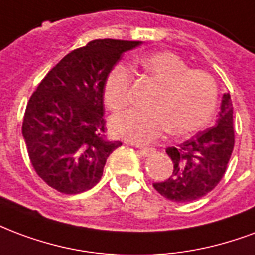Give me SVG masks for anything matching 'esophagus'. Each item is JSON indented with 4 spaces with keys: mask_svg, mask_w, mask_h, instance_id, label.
<instances>
[{
    "mask_svg": "<svg viewBox=\"0 0 255 255\" xmlns=\"http://www.w3.org/2000/svg\"><path fill=\"white\" fill-rule=\"evenodd\" d=\"M152 151H154L152 148H147V147H140V148H139V152H140V155L143 156H148Z\"/></svg>",
    "mask_w": 255,
    "mask_h": 255,
    "instance_id": "1",
    "label": "esophagus"
}]
</instances>
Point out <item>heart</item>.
<instances>
[{
	"label": "heart",
	"instance_id": "obj_1",
	"mask_svg": "<svg viewBox=\"0 0 255 255\" xmlns=\"http://www.w3.org/2000/svg\"><path fill=\"white\" fill-rule=\"evenodd\" d=\"M136 65L156 85L151 109L131 108L115 115L111 127L118 136L133 143H150L171 131L186 136L205 127L218 104V85L204 70H192L170 51H158L136 58ZM131 73L119 63L111 70L104 86V103L111 111L129 101Z\"/></svg>",
	"mask_w": 255,
	"mask_h": 255
}]
</instances>
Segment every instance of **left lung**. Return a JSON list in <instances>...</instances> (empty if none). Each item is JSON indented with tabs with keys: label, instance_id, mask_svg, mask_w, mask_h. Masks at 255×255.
Returning a JSON list of instances; mask_svg holds the SVG:
<instances>
[{
	"label": "left lung",
	"instance_id": "left-lung-1",
	"mask_svg": "<svg viewBox=\"0 0 255 255\" xmlns=\"http://www.w3.org/2000/svg\"><path fill=\"white\" fill-rule=\"evenodd\" d=\"M233 103L230 94L224 93L214 127L166 148L173 162V173L167 180L152 184L156 192L175 203H189L215 189L233 154Z\"/></svg>",
	"mask_w": 255,
	"mask_h": 255
}]
</instances>
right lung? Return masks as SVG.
I'll return each instance as SVG.
<instances>
[{
    "instance_id": "right-lung-1",
    "label": "right lung",
    "mask_w": 255,
    "mask_h": 255,
    "mask_svg": "<svg viewBox=\"0 0 255 255\" xmlns=\"http://www.w3.org/2000/svg\"><path fill=\"white\" fill-rule=\"evenodd\" d=\"M142 41L100 39L71 51L48 71L27 104L22 136L33 169L65 195L92 189L122 142L105 137L104 86L126 51Z\"/></svg>"
}]
</instances>
